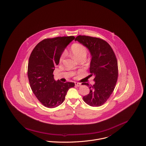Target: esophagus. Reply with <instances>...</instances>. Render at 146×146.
<instances>
[{
    "label": "esophagus",
    "instance_id": "34e87169",
    "mask_svg": "<svg viewBox=\"0 0 146 146\" xmlns=\"http://www.w3.org/2000/svg\"><path fill=\"white\" fill-rule=\"evenodd\" d=\"M81 84L80 83V82H75V85H76V86L79 87V86H81Z\"/></svg>",
    "mask_w": 146,
    "mask_h": 146
}]
</instances>
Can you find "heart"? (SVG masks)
<instances>
[{
	"label": "heart",
	"instance_id": "heart-1",
	"mask_svg": "<svg viewBox=\"0 0 146 146\" xmlns=\"http://www.w3.org/2000/svg\"><path fill=\"white\" fill-rule=\"evenodd\" d=\"M70 52L74 58L78 60L81 58H85L87 55V49L86 47L80 43L73 44L70 48ZM65 53H62L60 58V61H62L64 58Z\"/></svg>",
	"mask_w": 146,
	"mask_h": 146
}]
</instances>
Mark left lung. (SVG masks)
I'll return each instance as SVG.
<instances>
[{"mask_svg":"<svg viewBox=\"0 0 146 146\" xmlns=\"http://www.w3.org/2000/svg\"><path fill=\"white\" fill-rule=\"evenodd\" d=\"M75 41H78L89 50L92 60L89 76L94 77L95 83L88 85L90 93L83 97L89 105L98 107L102 105L113 92L118 79V62L110 45L105 40L88 36H78Z\"/></svg>","mask_w":146,"mask_h":146,"instance_id":"obj_1","label":"left lung"}]
</instances>
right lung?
Wrapping results in <instances>:
<instances>
[{
  "label": "right lung",
  "mask_w": 146,
  "mask_h": 146,
  "mask_svg": "<svg viewBox=\"0 0 146 146\" xmlns=\"http://www.w3.org/2000/svg\"><path fill=\"white\" fill-rule=\"evenodd\" d=\"M74 38L71 36L44 39L36 45L30 55L28 65L30 86L38 101L48 108L61 105L68 90L74 86L73 82L55 81L53 74L61 55Z\"/></svg>",
  "instance_id": "right-lung-1"
}]
</instances>
